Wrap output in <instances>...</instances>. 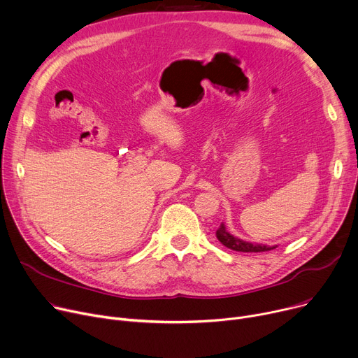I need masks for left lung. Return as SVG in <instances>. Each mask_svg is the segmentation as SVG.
I'll list each match as a JSON object with an SVG mask.
<instances>
[{"label": "left lung", "mask_w": 358, "mask_h": 358, "mask_svg": "<svg viewBox=\"0 0 358 358\" xmlns=\"http://www.w3.org/2000/svg\"><path fill=\"white\" fill-rule=\"evenodd\" d=\"M216 238H217V241L221 242L222 245H225L227 248H229V250H232V251H238V252H265V251L275 250V248H277V246H278V245L269 246V245L252 243V242L242 241V239L234 236L232 234H229V232L227 231V227H225L224 222L221 224V227L217 228V231H216Z\"/></svg>", "instance_id": "1"}]
</instances>
